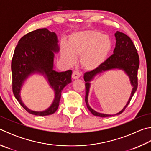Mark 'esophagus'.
<instances>
[{
  "label": "esophagus",
  "mask_w": 151,
  "mask_h": 151,
  "mask_svg": "<svg viewBox=\"0 0 151 151\" xmlns=\"http://www.w3.org/2000/svg\"><path fill=\"white\" fill-rule=\"evenodd\" d=\"M82 75V73L81 71L79 70H75L74 72L73 73V75H72V77L73 79H76V78H78Z\"/></svg>",
  "instance_id": "34e87169"
}]
</instances>
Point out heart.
Instances as JSON below:
<instances>
[{
    "label": "heart",
    "mask_w": 151,
    "mask_h": 151,
    "mask_svg": "<svg viewBox=\"0 0 151 151\" xmlns=\"http://www.w3.org/2000/svg\"><path fill=\"white\" fill-rule=\"evenodd\" d=\"M112 42L109 35L96 30L76 32L70 36L67 47L61 48V56L68 65L81 57L80 63L84 69L94 70L105 62L111 50Z\"/></svg>",
    "instance_id": "b5f03b06"
}]
</instances>
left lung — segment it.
<instances>
[{"label":"left lung","instance_id":"8db88e82","mask_svg":"<svg viewBox=\"0 0 151 151\" xmlns=\"http://www.w3.org/2000/svg\"><path fill=\"white\" fill-rule=\"evenodd\" d=\"M114 36H115L116 42L115 48H114L113 51V54L107 58L105 62L100 67L96 68V70L86 72L84 75V80L86 82L85 102L86 106H87V108L91 112L92 114L95 116L101 117H107L112 115L99 113V112L94 111L88 105V94L89 88H90V83L89 82L94 78V76H96L99 73H103L104 71L114 69V68L123 70L127 75L129 76L131 85L133 86L131 95L123 109L116 114H121L124 111L128 104L131 102L132 97L134 95L138 87L137 75L138 69H139V55H138L137 48L135 47L133 42H132L131 38L128 37L127 35L117 31L114 34Z\"/></svg>","mask_w":151,"mask_h":151}]
</instances>
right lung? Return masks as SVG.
Returning a JSON list of instances; mask_svg holds the SVG:
<instances>
[{
	"label": "right lung",
	"instance_id": "obj_1",
	"mask_svg": "<svg viewBox=\"0 0 151 151\" xmlns=\"http://www.w3.org/2000/svg\"><path fill=\"white\" fill-rule=\"evenodd\" d=\"M57 36L47 29H39L24 35L19 40L14 49L11 63L12 92L20 105L29 112L37 116H47L57 111L63 89L71 83L72 70L58 73L53 70L54 52L59 50ZM39 72L47 78L55 92L53 104L45 111H32L22 103L19 93L22 84L32 73Z\"/></svg>",
	"mask_w": 151,
	"mask_h": 151
}]
</instances>
